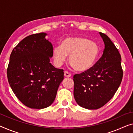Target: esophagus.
<instances>
[{
  "label": "esophagus",
  "mask_w": 133,
  "mask_h": 133,
  "mask_svg": "<svg viewBox=\"0 0 133 133\" xmlns=\"http://www.w3.org/2000/svg\"><path fill=\"white\" fill-rule=\"evenodd\" d=\"M64 76L66 77V78H70L71 76V74L69 72H67V71H65L64 72Z\"/></svg>",
  "instance_id": "34e87169"
}]
</instances>
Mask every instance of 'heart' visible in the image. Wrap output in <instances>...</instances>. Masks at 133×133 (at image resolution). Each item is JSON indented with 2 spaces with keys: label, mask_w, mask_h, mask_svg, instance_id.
<instances>
[{
  "label": "heart",
  "mask_w": 133,
  "mask_h": 133,
  "mask_svg": "<svg viewBox=\"0 0 133 133\" xmlns=\"http://www.w3.org/2000/svg\"><path fill=\"white\" fill-rule=\"evenodd\" d=\"M100 54V48L94 42L82 37L66 38L53 51L57 65L62 64L69 57L70 64L76 71L84 72L91 69Z\"/></svg>",
  "instance_id": "obj_1"
}]
</instances>
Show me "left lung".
Returning a JSON list of instances; mask_svg holds the SVG:
<instances>
[{
  "mask_svg": "<svg viewBox=\"0 0 133 133\" xmlns=\"http://www.w3.org/2000/svg\"><path fill=\"white\" fill-rule=\"evenodd\" d=\"M104 42L103 54L91 69L73 76V94L77 103L88 109H97L115 94L123 70L118 49L106 35L100 32Z\"/></svg>",
  "mask_w": 133,
  "mask_h": 133,
  "instance_id": "1",
  "label": "left lung"
}]
</instances>
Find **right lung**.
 Segmentation results:
<instances>
[{
    "mask_svg": "<svg viewBox=\"0 0 133 133\" xmlns=\"http://www.w3.org/2000/svg\"><path fill=\"white\" fill-rule=\"evenodd\" d=\"M46 33L25 37L13 49L7 68L9 84L25 106L31 109L46 108L56 97L64 70L49 63L53 46Z\"/></svg>",
    "mask_w": 133,
    "mask_h": 133,
    "instance_id": "add662e5",
    "label": "right lung"
}]
</instances>
